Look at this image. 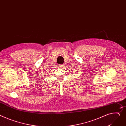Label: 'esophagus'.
I'll use <instances>...</instances> for the list:
<instances>
[{
  "label": "esophagus",
  "mask_w": 126,
  "mask_h": 126,
  "mask_svg": "<svg viewBox=\"0 0 126 126\" xmlns=\"http://www.w3.org/2000/svg\"><path fill=\"white\" fill-rule=\"evenodd\" d=\"M62 66H63L62 64H59V67H62Z\"/></svg>",
  "instance_id": "esophagus-1"
}]
</instances>
